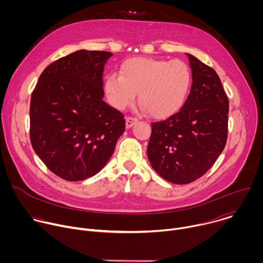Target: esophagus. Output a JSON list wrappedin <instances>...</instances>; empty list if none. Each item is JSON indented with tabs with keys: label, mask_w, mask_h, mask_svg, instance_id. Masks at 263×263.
Listing matches in <instances>:
<instances>
[{
	"label": "esophagus",
	"mask_w": 263,
	"mask_h": 263,
	"mask_svg": "<svg viewBox=\"0 0 263 263\" xmlns=\"http://www.w3.org/2000/svg\"><path fill=\"white\" fill-rule=\"evenodd\" d=\"M137 123V119H135V118H132V117H128L127 119H126V128L127 129H129V128H131L134 124H136Z\"/></svg>",
	"instance_id": "1"
}]
</instances>
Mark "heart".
Listing matches in <instances>:
<instances>
[{
    "mask_svg": "<svg viewBox=\"0 0 263 263\" xmlns=\"http://www.w3.org/2000/svg\"><path fill=\"white\" fill-rule=\"evenodd\" d=\"M191 84L192 71L184 61L134 57L122 63L120 74H108L105 90L118 109L131 104L138 92L143 110L155 119H165L183 106Z\"/></svg>",
    "mask_w": 263,
    "mask_h": 263,
    "instance_id": "b5f03b06",
    "label": "heart"
}]
</instances>
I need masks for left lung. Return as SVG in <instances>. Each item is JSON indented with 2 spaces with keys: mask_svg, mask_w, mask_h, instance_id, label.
Returning <instances> with one entry per match:
<instances>
[{
  "mask_svg": "<svg viewBox=\"0 0 263 263\" xmlns=\"http://www.w3.org/2000/svg\"><path fill=\"white\" fill-rule=\"evenodd\" d=\"M193 84L176 115L152 124L147 158L154 171L175 184H189L214 164L226 145L229 100L216 71L191 54Z\"/></svg>",
  "mask_w": 263,
  "mask_h": 263,
  "instance_id": "8db88e82",
  "label": "left lung"
}]
</instances>
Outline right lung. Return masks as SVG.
Returning a JSON list of instances; mask_svg holds the SVG:
<instances>
[{
  "mask_svg": "<svg viewBox=\"0 0 263 263\" xmlns=\"http://www.w3.org/2000/svg\"><path fill=\"white\" fill-rule=\"evenodd\" d=\"M110 52L80 50L44 69L30 103V140L47 167L67 181L98 174L125 131L124 115L103 101Z\"/></svg>",
  "mask_w": 263,
  "mask_h": 263,
  "instance_id": "obj_1",
  "label": "right lung"
}]
</instances>
